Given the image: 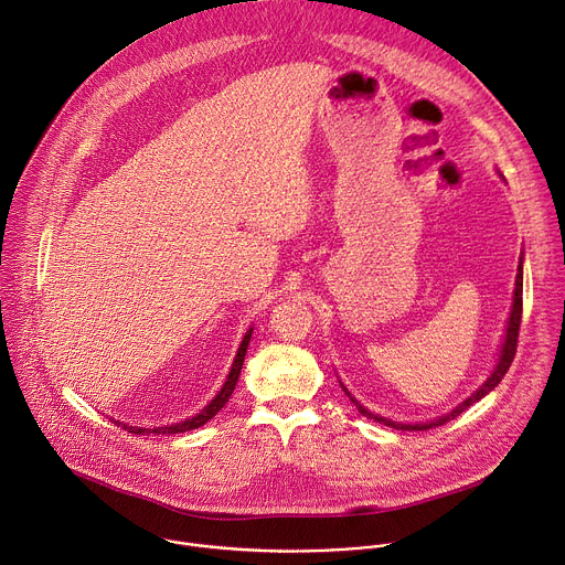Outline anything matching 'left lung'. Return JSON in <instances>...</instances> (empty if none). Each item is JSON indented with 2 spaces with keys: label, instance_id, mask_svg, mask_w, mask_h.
Here are the masks:
<instances>
[{
  "label": "left lung",
  "instance_id": "8db88e82",
  "mask_svg": "<svg viewBox=\"0 0 565 565\" xmlns=\"http://www.w3.org/2000/svg\"><path fill=\"white\" fill-rule=\"evenodd\" d=\"M521 316H523V254H521V262H519V273H516V288H514V299H511V313L507 318V329H504V335H502V344H500V351H498V361H495V367L493 372L487 376V381L471 394L467 396L465 401H461L459 405H455L450 413L437 417V419H430V422H422V424H401V422H392L387 417H381V415H374L370 413V409L365 405H361L355 401V396H351V392L344 387V383L340 381L344 394L349 396V401L358 407V413H361L363 417L367 419H374L379 424H385V426H392L396 430H428V428H435V426H444L446 422L455 419L457 415L465 413V409H469L473 403H478L480 398H484L500 381L502 376L507 374L511 361H514V353H516V342H519V329H521Z\"/></svg>",
  "mask_w": 565,
  "mask_h": 565
}]
</instances>
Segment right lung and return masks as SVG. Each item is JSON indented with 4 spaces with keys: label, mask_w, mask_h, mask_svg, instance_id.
<instances>
[{
    "label": "right lung",
    "mask_w": 565,
    "mask_h": 565,
    "mask_svg": "<svg viewBox=\"0 0 565 565\" xmlns=\"http://www.w3.org/2000/svg\"><path fill=\"white\" fill-rule=\"evenodd\" d=\"M252 331H254V327H249V329L245 331V335H243V340H241V344H238V351H236V355H234L232 370H230L227 381L223 383L221 392H218V394H216L207 405H204L198 415H193V417H189V419H184V422H180V424H171V426H156V428L128 426V424H124V422H119V424L115 422V424H117V426H124V430L135 433V435H178V433H186V430H193V428H200V426L207 424L212 417H216V415H218V409L230 401V396H232V392H234V387H236V383H238V376H241V370H243L245 351H247V344H249Z\"/></svg>",
    "instance_id": "obj_1"
}]
</instances>
